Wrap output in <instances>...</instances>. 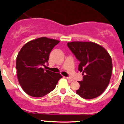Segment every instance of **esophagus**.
<instances>
[{
  "label": "esophagus",
  "mask_w": 124,
  "mask_h": 124,
  "mask_svg": "<svg viewBox=\"0 0 124 124\" xmlns=\"http://www.w3.org/2000/svg\"><path fill=\"white\" fill-rule=\"evenodd\" d=\"M67 78L68 81H70V82H72V81L74 80L72 79V78H71V77H67Z\"/></svg>",
  "instance_id": "esophagus-1"
}]
</instances>
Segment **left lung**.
Wrapping results in <instances>:
<instances>
[{"label": "left lung", "mask_w": 124, "mask_h": 124, "mask_svg": "<svg viewBox=\"0 0 124 124\" xmlns=\"http://www.w3.org/2000/svg\"><path fill=\"white\" fill-rule=\"evenodd\" d=\"M80 61L78 70L83 72V80L76 93L85 99L100 96L109 84L112 72L111 56L103 47L93 42L73 41L67 43Z\"/></svg>", "instance_id": "left-lung-1"}]
</instances>
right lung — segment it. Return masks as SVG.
Listing matches in <instances>:
<instances>
[{
  "label": "right lung",
  "mask_w": 124,
  "mask_h": 124,
  "mask_svg": "<svg viewBox=\"0 0 124 124\" xmlns=\"http://www.w3.org/2000/svg\"><path fill=\"white\" fill-rule=\"evenodd\" d=\"M58 40L41 37L29 41L23 46L16 59L18 82L29 95L42 97L54 89L62 77L42 68L47 63L51 51L59 42Z\"/></svg>",
  "instance_id": "1"
}]
</instances>
